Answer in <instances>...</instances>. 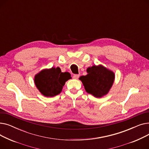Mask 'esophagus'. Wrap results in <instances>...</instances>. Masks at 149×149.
<instances>
[{"label":"esophagus","instance_id":"1","mask_svg":"<svg viewBox=\"0 0 149 149\" xmlns=\"http://www.w3.org/2000/svg\"><path fill=\"white\" fill-rule=\"evenodd\" d=\"M80 77V75L79 74H74L73 75V79H78Z\"/></svg>","mask_w":149,"mask_h":149}]
</instances>
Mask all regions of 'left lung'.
Masks as SVG:
<instances>
[{
  "label": "left lung",
  "instance_id": "1",
  "mask_svg": "<svg viewBox=\"0 0 149 149\" xmlns=\"http://www.w3.org/2000/svg\"><path fill=\"white\" fill-rule=\"evenodd\" d=\"M87 72L80 77L86 91L98 98L106 95L113 83L114 73L102 65L88 68Z\"/></svg>",
  "mask_w": 149,
  "mask_h": 149
}]
</instances>
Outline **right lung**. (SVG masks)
Instances as JSON below:
<instances>
[{
    "mask_svg": "<svg viewBox=\"0 0 149 149\" xmlns=\"http://www.w3.org/2000/svg\"><path fill=\"white\" fill-rule=\"evenodd\" d=\"M71 79L70 74L61 72L60 68L42 70L35 76L36 87L45 97H52L61 92L65 82Z\"/></svg>",
    "mask_w": 149,
    "mask_h": 149,
    "instance_id": "1",
    "label": "right lung"
}]
</instances>
